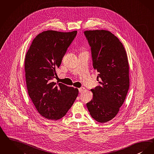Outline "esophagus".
Instances as JSON below:
<instances>
[{"mask_svg":"<svg viewBox=\"0 0 154 154\" xmlns=\"http://www.w3.org/2000/svg\"><path fill=\"white\" fill-rule=\"evenodd\" d=\"M85 88H84V87H81V88H79V92L80 93H82L84 91H85Z\"/></svg>","mask_w":154,"mask_h":154,"instance_id":"1","label":"esophagus"}]
</instances>
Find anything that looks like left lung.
Here are the masks:
<instances>
[{
  "label": "left lung",
  "mask_w": 154,
  "mask_h": 154,
  "mask_svg": "<svg viewBox=\"0 0 154 154\" xmlns=\"http://www.w3.org/2000/svg\"><path fill=\"white\" fill-rule=\"evenodd\" d=\"M91 47L93 67L98 72L99 86L91 89L93 99L86 104L91 116L101 123L116 116L129 86V65L122 43L111 32H84Z\"/></svg>",
  "instance_id": "obj_1"
}]
</instances>
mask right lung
Wrapping results in <instances>:
<instances>
[{"instance_id": "obj_1", "label": "right lung", "mask_w": 154, "mask_h": 154, "mask_svg": "<svg viewBox=\"0 0 154 154\" xmlns=\"http://www.w3.org/2000/svg\"><path fill=\"white\" fill-rule=\"evenodd\" d=\"M77 31H43L35 37L26 53L25 70L29 95L38 112L49 120L63 117L73 104L79 90L52 80L55 68L74 40Z\"/></svg>"}]
</instances>
